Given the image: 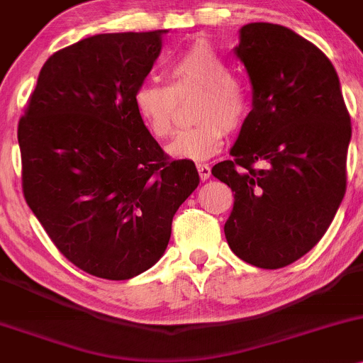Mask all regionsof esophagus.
I'll list each match as a JSON object with an SVG mask.
<instances>
[{
    "label": "esophagus",
    "mask_w": 363,
    "mask_h": 363,
    "mask_svg": "<svg viewBox=\"0 0 363 363\" xmlns=\"http://www.w3.org/2000/svg\"><path fill=\"white\" fill-rule=\"evenodd\" d=\"M197 171L202 182H206L209 177H211V167H209V164H197Z\"/></svg>",
    "instance_id": "1"
}]
</instances>
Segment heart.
Here are the masks:
<instances>
[{
	"instance_id": "b5f03b06",
	"label": "heart",
	"mask_w": 363,
	"mask_h": 363,
	"mask_svg": "<svg viewBox=\"0 0 363 363\" xmlns=\"http://www.w3.org/2000/svg\"><path fill=\"white\" fill-rule=\"evenodd\" d=\"M167 74L169 86L142 84L136 89V116L154 138H167L173 133L177 100L199 91L192 111L197 124L174 136L167 150L178 159H209L223 145L225 130H239L247 119L249 89L239 77L232 76L227 62L206 41L192 43L174 57Z\"/></svg>"
}]
</instances>
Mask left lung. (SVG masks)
Here are the masks:
<instances>
[{
  "instance_id": "1",
  "label": "left lung",
  "mask_w": 363,
  "mask_h": 363,
  "mask_svg": "<svg viewBox=\"0 0 363 363\" xmlns=\"http://www.w3.org/2000/svg\"><path fill=\"white\" fill-rule=\"evenodd\" d=\"M252 111L213 177L235 192L225 237L245 263L277 270L317 245L346 192L352 123L334 65L294 30L255 22L235 48Z\"/></svg>"
}]
</instances>
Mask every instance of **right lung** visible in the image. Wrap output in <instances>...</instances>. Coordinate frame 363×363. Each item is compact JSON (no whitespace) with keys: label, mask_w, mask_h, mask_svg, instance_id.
<instances>
[{"label":"right lung","mask_w":363,"mask_h":363,"mask_svg":"<svg viewBox=\"0 0 363 363\" xmlns=\"http://www.w3.org/2000/svg\"><path fill=\"white\" fill-rule=\"evenodd\" d=\"M164 33L96 34L58 50L18 121L27 206L58 251L100 279L149 270L199 185L196 164L164 154L133 105Z\"/></svg>","instance_id":"obj_1"}]
</instances>
